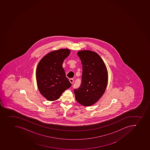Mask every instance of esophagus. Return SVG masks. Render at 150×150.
I'll list each match as a JSON object with an SVG mask.
<instances>
[{
  "instance_id": "34e87169",
  "label": "esophagus",
  "mask_w": 150,
  "mask_h": 150,
  "mask_svg": "<svg viewBox=\"0 0 150 150\" xmlns=\"http://www.w3.org/2000/svg\"><path fill=\"white\" fill-rule=\"evenodd\" d=\"M69 81H70V83H71V84H73V82H74V80H73V79H69Z\"/></svg>"
}]
</instances>
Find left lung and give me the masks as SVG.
<instances>
[{"label": "left lung", "instance_id": "obj_1", "mask_svg": "<svg viewBox=\"0 0 150 150\" xmlns=\"http://www.w3.org/2000/svg\"><path fill=\"white\" fill-rule=\"evenodd\" d=\"M82 64V82L74 89L76 99L84 106L97 103L105 91L108 84V71L105 64L97 53L84 50L77 52Z\"/></svg>", "mask_w": 150, "mask_h": 150}]
</instances>
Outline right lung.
Listing matches in <instances>:
<instances>
[{
  "label": "right lung",
  "instance_id": "add662e5",
  "mask_svg": "<svg viewBox=\"0 0 150 150\" xmlns=\"http://www.w3.org/2000/svg\"><path fill=\"white\" fill-rule=\"evenodd\" d=\"M71 50L62 49L49 53L41 59L36 70L38 89L49 101L59 99L62 93L71 86L66 77L62 64Z\"/></svg>",
  "mask_w": 150,
  "mask_h": 150
}]
</instances>
